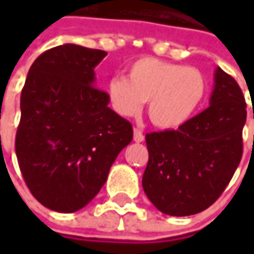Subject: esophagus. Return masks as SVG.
I'll use <instances>...</instances> for the list:
<instances>
[{"mask_svg":"<svg viewBox=\"0 0 254 254\" xmlns=\"http://www.w3.org/2000/svg\"><path fill=\"white\" fill-rule=\"evenodd\" d=\"M134 141L135 142L144 141V134H142L141 130H138V128H134Z\"/></svg>","mask_w":254,"mask_h":254,"instance_id":"obj_1","label":"esophagus"}]
</instances>
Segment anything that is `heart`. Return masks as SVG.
Instances as JSON below:
<instances>
[{
	"label": "heart",
	"instance_id": "b5f03b06",
	"mask_svg": "<svg viewBox=\"0 0 254 254\" xmlns=\"http://www.w3.org/2000/svg\"><path fill=\"white\" fill-rule=\"evenodd\" d=\"M107 94L113 109L124 117L137 116L148 100L152 124L172 130L198 113L206 96V79L195 67L141 58L130 64L128 77L109 80Z\"/></svg>",
	"mask_w": 254,
	"mask_h": 254
}]
</instances>
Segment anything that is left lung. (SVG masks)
<instances>
[{"instance_id": "1", "label": "left lung", "mask_w": 254, "mask_h": 254, "mask_svg": "<svg viewBox=\"0 0 254 254\" xmlns=\"http://www.w3.org/2000/svg\"><path fill=\"white\" fill-rule=\"evenodd\" d=\"M209 104L178 130L145 135L150 157L142 188L165 215L190 216L209 208L242 160L246 102L236 80L220 67Z\"/></svg>"}]
</instances>
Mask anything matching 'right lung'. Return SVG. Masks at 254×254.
I'll list each match as a JSON object with an SVG mask.
<instances>
[{
    "label": "right lung",
    "mask_w": 254,
    "mask_h": 254,
    "mask_svg": "<svg viewBox=\"0 0 254 254\" xmlns=\"http://www.w3.org/2000/svg\"><path fill=\"white\" fill-rule=\"evenodd\" d=\"M106 55L64 44L39 55L28 72L15 152L26 187L48 209L84 208L132 140L131 123L94 86V67Z\"/></svg>",
    "instance_id": "1"
}]
</instances>
